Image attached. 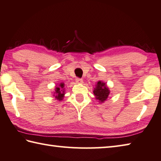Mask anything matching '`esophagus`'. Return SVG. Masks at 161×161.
Listing matches in <instances>:
<instances>
[{"label":"esophagus","instance_id":"34e87169","mask_svg":"<svg viewBox=\"0 0 161 161\" xmlns=\"http://www.w3.org/2000/svg\"><path fill=\"white\" fill-rule=\"evenodd\" d=\"M76 82L77 83H83V80L80 78H77L76 79Z\"/></svg>","mask_w":161,"mask_h":161}]
</instances>
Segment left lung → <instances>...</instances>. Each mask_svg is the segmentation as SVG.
<instances>
[{"instance_id":"left-lung-1","label":"left lung","mask_w":161,"mask_h":161,"mask_svg":"<svg viewBox=\"0 0 161 161\" xmlns=\"http://www.w3.org/2000/svg\"><path fill=\"white\" fill-rule=\"evenodd\" d=\"M96 100H98L100 103H103L108 97L110 93V90L106 86V84L101 81H98L96 84V87L93 90Z\"/></svg>"}]
</instances>
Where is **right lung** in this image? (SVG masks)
Returning a JSON list of instances; mask_svg holds the SVG:
<instances>
[{
	"mask_svg": "<svg viewBox=\"0 0 161 161\" xmlns=\"http://www.w3.org/2000/svg\"><path fill=\"white\" fill-rule=\"evenodd\" d=\"M64 83H60L58 84V86L55 87V92H54V96L55 98L58 101H62L64 98V95H65V89H64Z\"/></svg>",
	"mask_w": 161,
	"mask_h": 161,
	"instance_id": "obj_1",
	"label": "right lung"
}]
</instances>
